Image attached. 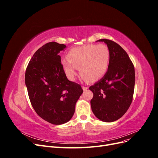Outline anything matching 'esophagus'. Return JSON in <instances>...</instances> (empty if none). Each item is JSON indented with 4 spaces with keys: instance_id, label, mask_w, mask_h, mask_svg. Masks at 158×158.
<instances>
[{
    "instance_id": "34e87169",
    "label": "esophagus",
    "mask_w": 158,
    "mask_h": 158,
    "mask_svg": "<svg viewBox=\"0 0 158 158\" xmlns=\"http://www.w3.org/2000/svg\"><path fill=\"white\" fill-rule=\"evenodd\" d=\"M82 89H83V90H84V91H85V90H87V89H88V87H85V86H82Z\"/></svg>"
}]
</instances>
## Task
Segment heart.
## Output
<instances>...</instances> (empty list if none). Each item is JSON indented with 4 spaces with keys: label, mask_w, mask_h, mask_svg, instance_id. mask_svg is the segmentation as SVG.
Here are the masks:
<instances>
[{
    "label": "heart",
    "mask_w": 158,
    "mask_h": 158,
    "mask_svg": "<svg viewBox=\"0 0 158 158\" xmlns=\"http://www.w3.org/2000/svg\"><path fill=\"white\" fill-rule=\"evenodd\" d=\"M61 66L67 77L74 80L80 69V74L89 82L101 79L107 73L110 61V51L104 44H87L70 49Z\"/></svg>",
    "instance_id": "1"
}]
</instances>
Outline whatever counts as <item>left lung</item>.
<instances>
[{
  "label": "left lung",
  "instance_id": "1",
  "mask_svg": "<svg viewBox=\"0 0 158 158\" xmlns=\"http://www.w3.org/2000/svg\"><path fill=\"white\" fill-rule=\"evenodd\" d=\"M110 51V61L103 77L89 87L94 94L92 110L100 121L111 123L122 117L130 107L135 84V67L122 47L113 41L102 39Z\"/></svg>",
  "mask_w": 158,
  "mask_h": 158
}]
</instances>
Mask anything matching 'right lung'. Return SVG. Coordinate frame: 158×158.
Returning <instances> with one entry per match:
<instances>
[{
	"label": "right lung",
	"mask_w": 158,
	"mask_h": 158,
	"mask_svg": "<svg viewBox=\"0 0 158 158\" xmlns=\"http://www.w3.org/2000/svg\"><path fill=\"white\" fill-rule=\"evenodd\" d=\"M64 44L49 42L33 55L26 70L25 82L31 106L41 118L53 125L69 121L83 93L80 85L69 80L59 52Z\"/></svg>",
	"instance_id": "obj_1"
}]
</instances>
